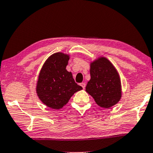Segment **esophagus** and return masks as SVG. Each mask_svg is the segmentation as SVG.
<instances>
[{"mask_svg":"<svg viewBox=\"0 0 153 153\" xmlns=\"http://www.w3.org/2000/svg\"><path fill=\"white\" fill-rule=\"evenodd\" d=\"M80 85L82 86V87L83 88V89H84V88H85V87H86V84L85 83H81Z\"/></svg>","mask_w":153,"mask_h":153,"instance_id":"1","label":"esophagus"}]
</instances>
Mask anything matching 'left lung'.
<instances>
[{
	"mask_svg": "<svg viewBox=\"0 0 153 153\" xmlns=\"http://www.w3.org/2000/svg\"><path fill=\"white\" fill-rule=\"evenodd\" d=\"M90 80L86 91L100 107L108 109L117 105L122 97L121 80L117 71L109 60L98 57L90 63Z\"/></svg>",
	"mask_w": 153,
	"mask_h": 153,
	"instance_id": "1",
	"label": "left lung"
}]
</instances>
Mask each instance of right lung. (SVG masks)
<instances>
[{
	"instance_id": "right-lung-1",
	"label": "right lung",
	"mask_w": 153,
	"mask_h": 153,
	"mask_svg": "<svg viewBox=\"0 0 153 153\" xmlns=\"http://www.w3.org/2000/svg\"><path fill=\"white\" fill-rule=\"evenodd\" d=\"M69 55L58 52L50 56L39 72L36 83L37 96L45 105L59 109L68 103L76 91L82 89L66 69Z\"/></svg>"
}]
</instances>
